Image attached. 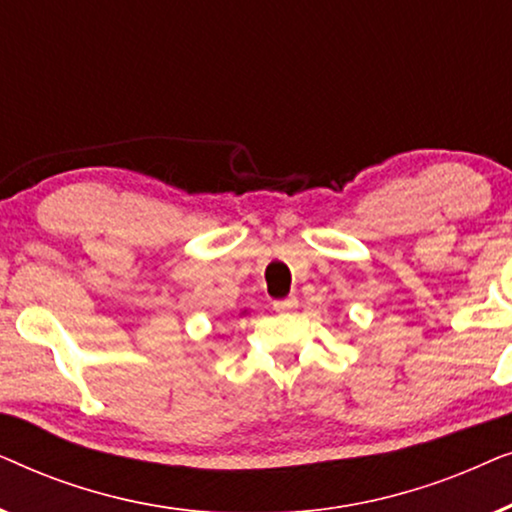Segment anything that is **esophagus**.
<instances>
[{
    "label": "esophagus",
    "mask_w": 512,
    "mask_h": 512,
    "mask_svg": "<svg viewBox=\"0 0 512 512\" xmlns=\"http://www.w3.org/2000/svg\"><path fill=\"white\" fill-rule=\"evenodd\" d=\"M272 307H275V312H291V310H296V307H298V298L296 296H289V298H284V300H275V303H272Z\"/></svg>",
    "instance_id": "34e87169"
}]
</instances>
